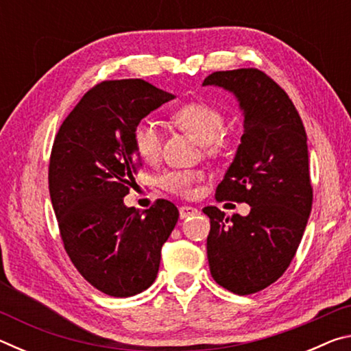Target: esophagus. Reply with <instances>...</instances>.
I'll return each instance as SVG.
<instances>
[{"label": "esophagus", "mask_w": 351, "mask_h": 351, "mask_svg": "<svg viewBox=\"0 0 351 351\" xmlns=\"http://www.w3.org/2000/svg\"><path fill=\"white\" fill-rule=\"evenodd\" d=\"M195 213H198V209H195L192 206H181L180 207V217L184 219L190 215H195Z\"/></svg>", "instance_id": "34e87169"}]
</instances>
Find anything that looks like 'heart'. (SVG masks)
I'll return each instance as SVG.
<instances>
[{
    "label": "heart",
    "instance_id": "b5f03b06",
    "mask_svg": "<svg viewBox=\"0 0 351 351\" xmlns=\"http://www.w3.org/2000/svg\"><path fill=\"white\" fill-rule=\"evenodd\" d=\"M178 127L193 134L201 144H206L210 152H217L221 145L219 136L224 132V116L217 106L204 102H190L178 108L173 116ZM134 150L144 162L153 164L161 156L162 134L152 121H142L133 132ZM201 170H170L158 180L159 187L178 197H192L195 184L203 180Z\"/></svg>",
    "mask_w": 351,
    "mask_h": 351
}]
</instances>
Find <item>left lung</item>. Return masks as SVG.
<instances>
[{"label":"left lung","instance_id":"8db88e82","mask_svg":"<svg viewBox=\"0 0 351 351\" xmlns=\"http://www.w3.org/2000/svg\"><path fill=\"white\" fill-rule=\"evenodd\" d=\"M209 85L232 93L243 111L241 144L215 197L251 212L226 217L204 207L207 258L213 280L246 295L282 277L300 245L313 204L306 133L288 94L258 69L218 71L204 79Z\"/></svg>","mask_w":351,"mask_h":351}]
</instances>
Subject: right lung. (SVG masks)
Returning <instances> with one entry per match:
<instances>
[{"label": "right lung", "mask_w": 351, "mask_h": 351, "mask_svg": "<svg viewBox=\"0 0 351 351\" xmlns=\"http://www.w3.org/2000/svg\"><path fill=\"white\" fill-rule=\"evenodd\" d=\"M171 99L141 79L102 82L69 112L52 145L49 193L64 249L85 280L112 297L154 282L180 217L167 199L145 212L123 203L141 165L134 127Z\"/></svg>", "instance_id": "right-lung-1"}]
</instances>
